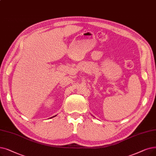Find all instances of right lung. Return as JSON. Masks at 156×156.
Instances as JSON below:
<instances>
[{
	"instance_id": "1",
	"label": "right lung",
	"mask_w": 156,
	"mask_h": 156,
	"mask_svg": "<svg viewBox=\"0 0 156 156\" xmlns=\"http://www.w3.org/2000/svg\"><path fill=\"white\" fill-rule=\"evenodd\" d=\"M55 116H56V115H55ZM54 117H55V116H54Z\"/></svg>"
}]
</instances>
